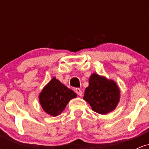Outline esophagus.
<instances>
[{
    "instance_id": "obj_1",
    "label": "esophagus",
    "mask_w": 149,
    "mask_h": 149,
    "mask_svg": "<svg viewBox=\"0 0 149 149\" xmlns=\"http://www.w3.org/2000/svg\"><path fill=\"white\" fill-rule=\"evenodd\" d=\"M76 94L78 95H79V96H82V95H83V93H82V91H81V90H80V88H76Z\"/></svg>"
}]
</instances>
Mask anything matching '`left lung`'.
<instances>
[{"label":"left lung","mask_w":149,"mask_h":149,"mask_svg":"<svg viewBox=\"0 0 149 149\" xmlns=\"http://www.w3.org/2000/svg\"><path fill=\"white\" fill-rule=\"evenodd\" d=\"M83 99L95 112L107 114L116 109L119 102L120 90L114 81L93 73L89 79Z\"/></svg>","instance_id":"8db88e82"}]
</instances>
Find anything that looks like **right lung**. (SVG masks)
<instances>
[{"mask_svg":"<svg viewBox=\"0 0 149 149\" xmlns=\"http://www.w3.org/2000/svg\"><path fill=\"white\" fill-rule=\"evenodd\" d=\"M75 97L76 94L73 90L53 78L43 88L39 96V101L42 109L47 113L57 116L64 111L68 102Z\"/></svg>","mask_w":149,"mask_h":149,"instance_id":"obj_1","label":"right lung"}]
</instances>
